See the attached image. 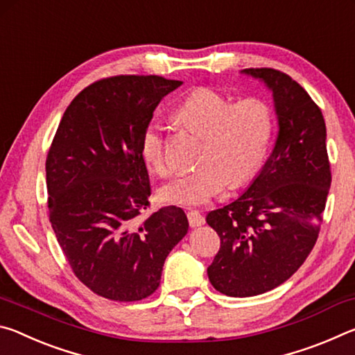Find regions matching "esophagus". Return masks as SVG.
<instances>
[{
	"mask_svg": "<svg viewBox=\"0 0 355 355\" xmlns=\"http://www.w3.org/2000/svg\"><path fill=\"white\" fill-rule=\"evenodd\" d=\"M186 216H188L191 227H200L205 224V218L199 211H196V209H191V211L186 213Z\"/></svg>",
	"mask_w": 355,
	"mask_h": 355,
	"instance_id": "34e87169",
	"label": "esophagus"
}]
</instances>
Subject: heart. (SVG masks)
Masks as SVG:
<instances>
[{
  "instance_id": "obj_1",
  "label": "heart",
  "mask_w": 355,
  "mask_h": 355,
  "mask_svg": "<svg viewBox=\"0 0 355 355\" xmlns=\"http://www.w3.org/2000/svg\"><path fill=\"white\" fill-rule=\"evenodd\" d=\"M177 117L203 136L199 163L167 184L163 199L173 205H200L230 184H243L260 169L272 135V111L266 101L245 97L232 103L211 87H197L177 107ZM146 164L159 177L171 173L169 141L159 125L141 136Z\"/></svg>"
}]
</instances>
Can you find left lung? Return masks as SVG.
I'll return each instance as SVG.
<instances>
[{"label":"left lung","mask_w":355,"mask_h":355,"mask_svg":"<svg viewBox=\"0 0 355 355\" xmlns=\"http://www.w3.org/2000/svg\"><path fill=\"white\" fill-rule=\"evenodd\" d=\"M245 73L272 89L279 133L250 188L207 216L220 238L208 279L232 297L274 290L302 266L320 235L332 182L320 106L284 71L261 67Z\"/></svg>","instance_id":"obj_1"}]
</instances>
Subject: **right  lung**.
<instances>
[{
  "mask_svg": "<svg viewBox=\"0 0 355 355\" xmlns=\"http://www.w3.org/2000/svg\"><path fill=\"white\" fill-rule=\"evenodd\" d=\"M182 81L116 75L71 100L46 155L48 218L71 271L101 297L135 302L158 290L166 257L188 233L182 208H150L141 136Z\"/></svg>",
  "mask_w": 355,
  "mask_h": 355,
  "instance_id": "right-lung-1",
  "label": "right lung"
}]
</instances>
